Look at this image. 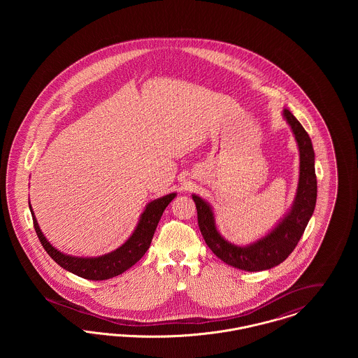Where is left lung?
<instances>
[{
    "instance_id": "8db88e82",
    "label": "left lung",
    "mask_w": 358,
    "mask_h": 358,
    "mask_svg": "<svg viewBox=\"0 0 358 358\" xmlns=\"http://www.w3.org/2000/svg\"><path fill=\"white\" fill-rule=\"evenodd\" d=\"M283 117L289 122L299 148V182L295 201L289 213L267 236L245 247L227 241L216 229L210 205L196 194L192 196L197 208L199 227L206 245L228 266L250 273L270 270L287 259L302 238L317 203V176L311 139L303 126L287 108L283 110Z\"/></svg>"
}]
</instances>
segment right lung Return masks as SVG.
<instances>
[{
  "label": "right lung",
  "mask_w": 358,
  "mask_h": 358,
  "mask_svg": "<svg viewBox=\"0 0 358 358\" xmlns=\"http://www.w3.org/2000/svg\"><path fill=\"white\" fill-rule=\"evenodd\" d=\"M174 197H176V193H171L161 199L150 201L146 205V209L138 222L136 231L130 238L126 240V243L122 244L115 251L99 257H75V256L66 255L57 251L55 247H52L51 243L40 231V227L34 217L31 204H29V209L32 213L34 231L37 234V238L40 240L41 245L44 247V250L47 251V254L51 256L60 267L88 280H106L124 273L146 254V251L150 247L154 231L158 225V222L165 208L169 205Z\"/></svg>",
  "instance_id": "1"
}]
</instances>
